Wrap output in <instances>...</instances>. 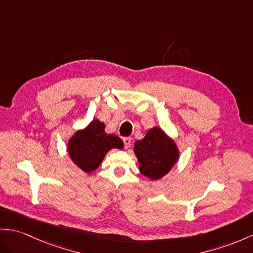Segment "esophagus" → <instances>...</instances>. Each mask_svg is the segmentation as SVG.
Here are the masks:
<instances>
[{
	"label": "esophagus",
	"instance_id": "34e87169",
	"mask_svg": "<svg viewBox=\"0 0 253 253\" xmlns=\"http://www.w3.org/2000/svg\"><path fill=\"white\" fill-rule=\"evenodd\" d=\"M131 140L132 139L130 137H125V138H123V143H125V148H126V149H127V148L131 146Z\"/></svg>",
	"mask_w": 253,
	"mask_h": 253
}]
</instances>
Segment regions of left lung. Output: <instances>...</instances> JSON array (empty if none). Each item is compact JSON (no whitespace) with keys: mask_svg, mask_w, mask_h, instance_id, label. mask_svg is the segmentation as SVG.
Here are the masks:
<instances>
[{"mask_svg":"<svg viewBox=\"0 0 253 253\" xmlns=\"http://www.w3.org/2000/svg\"><path fill=\"white\" fill-rule=\"evenodd\" d=\"M134 152L140 173L151 180L161 179L179 159L175 141L157 126L150 128L143 139L135 141Z\"/></svg>","mask_w":253,"mask_h":253,"instance_id":"1","label":"left lung"}]
</instances>
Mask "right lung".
<instances>
[{
  "label": "right lung",
  "instance_id": "right-lung-1",
  "mask_svg": "<svg viewBox=\"0 0 253 253\" xmlns=\"http://www.w3.org/2000/svg\"><path fill=\"white\" fill-rule=\"evenodd\" d=\"M113 148L122 149L123 141L114 134H107L105 125L98 119L92 120L84 130L77 131L67 144L73 162L88 174L100 166L104 157Z\"/></svg>",
  "mask_w": 253,
  "mask_h": 253
}]
</instances>
